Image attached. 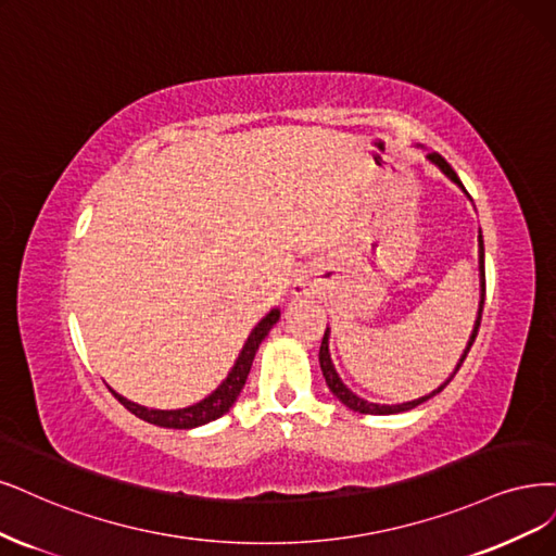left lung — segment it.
I'll list each match as a JSON object with an SVG mask.
<instances>
[{
	"instance_id": "1",
	"label": "left lung",
	"mask_w": 556,
	"mask_h": 556,
	"mask_svg": "<svg viewBox=\"0 0 556 556\" xmlns=\"http://www.w3.org/2000/svg\"><path fill=\"white\" fill-rule=\"evenodd\" d=\"M428 161H430L432 165H437L439 169H442V175H446V177L469 198V193L465 190L463 181L457 179L453 167H451L442 156H439V154H428ZM469 200H471V198H469ZM478 276H481V301H478V315H476V321H473V331H471V336H469V342H467V348H465L460 361H457V366H455L453 375L444 381V384H439L432 393H428V395H424V397H416V400H412V402H402V405H377V402H368L366 397L356 395L354 391H350L348 387L342 384V379H340V375L336 372V366H333V361H331V352H329V327H327V333H324L321 348H319V368H321L324 379H327V387L331 389V393L342 402L344 407H350L352 412H358V414H375V416L409 412V409L418 407L420 402H426V400H430L432 395L442 393V391L446 389L448 381L455 377V372L460 370V366L465 363V358H467V354H469V350H471V344H473V340H476V336H478V327H481V315H483V303H485V248H483V235H481V229H478Z\"/></svg>"
}]
</instances>
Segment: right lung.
Segmentation results:
<instances>
[{"instance_id":"1","label":"right lung","mask_w":556,"mask_h":556,"mask_svg":"<svg viewBox=\"0 0 556 556\" xmlns=\"http://www.w3.org/2000/svg\"><path fill=\"white\" fill-rule=\"evenodd\" d=\"M278 319H280V308H274L269 315L257 321V327L251 331V336H248L243 350L239 352V356L235 361L232 370H229L227 377L220 381V387L208 393L204 400L195 402V405L184 407V409H149V407L138 405V402H130L128 397L119 395L117 391H112V389L110 391L130 414H136L138 418L147 420V424L172 428V430H190V428H198L204 424H212V420L227 414L229 407L237 402V397L245 384V379H248V372H251L255 352L260 350L262 340L269 336V331L274 329V324Z\"/></svg>"}]
</instances>
